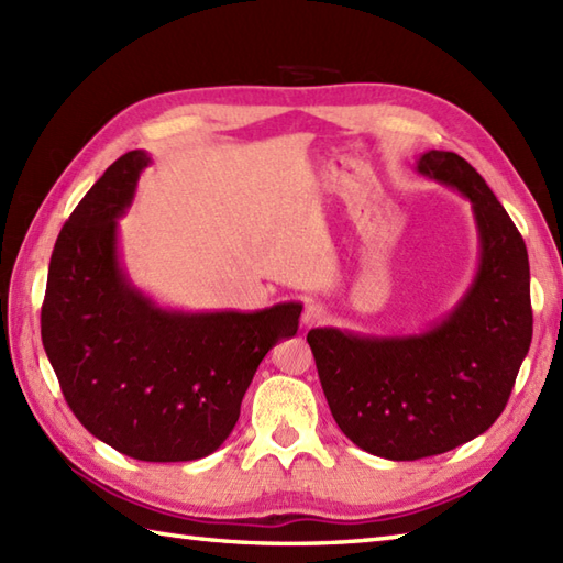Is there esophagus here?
Here are the masks:
<instances>
[{"label": "esophagus", "instance_id": "34e87169", "mask_svg": "<svg viewBox=\"0 0 563 563\" xmlns=\"http://www.w3.org/2000/svg\"><path fill=\"white\" fill-rule=\"evenodd\" d=\"M327 319V309L321 307L319 302H309L307 307H305V314H302V324L309 329V327H317V324H321V321Z\"/></svg>", "mask_w": 563, "mask_h": 563}]
</instances>
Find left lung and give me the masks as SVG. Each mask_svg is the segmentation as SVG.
Instances as JSON below:
<instances>
[{
  "mask_svg": "<svg viewBox=\"0 0 563 563\" xmlns=\"http://www.w3.org/2000/svg\"><path fill=\"white\" fill-rule=\"evenodd\" d=\"M416 172L472 202L479 266L470 288L421 333H307L343 435L394 462L454 450L492 428L532 341L528 249L494 190L454 152L428 150Z\"/></svg>",
  "mask_w": 563,
  "mask_h": 563,
  "instance_id": "1",
  "label": "left lung"
}]
</instances>
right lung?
Masks as SVG:
<instances>
[{
    "mask_svg": "<svg viewBox=\"0 0 563 563\" xmlns=\"http://www.w3.org/2000/svg\"><path fill=\"white\" fill-rule=\"evenodd\" d=\"M152 164L133 150L103 172L59 232L41 336L69 409L142 462L208 457L230 438L263 357L300 327L302 305L184 312L130 280L118 220Z\"/></svg>",
    "mask_w": 563,
    "mask_h": 563,
    "instance_id": "obj_1",
    "label": "right lung"
}]
</instances>
